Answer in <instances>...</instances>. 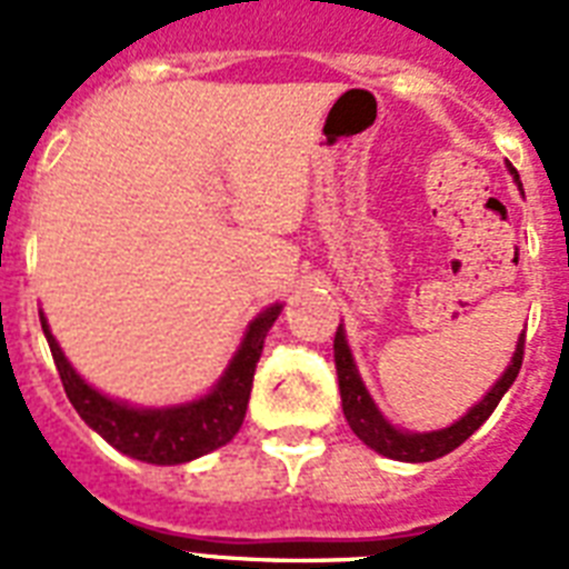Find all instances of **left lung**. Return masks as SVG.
<instances>
[{"label":"left lung","instance_id":"obj_1","mask_svg":"<svg viewBox=\"0 0 569 569\" xmlns=\"http://www.w3.org/2000/svg\"><path fill=\"white\" fill-rule=\"evenodd\" d=\"M513 180L520 182V173L513 171ZM522 189V186H520ZM522 355H526V330H522L520 342H517V351H513L511 366L505 369V375L496 380V387L487 392L481 401H478L472 410H469L460 422L449 425V428H442V431H431V433H407L398 431L392 425L378 413V407L366 392L363 380L357 375L355 357L348 351L346 333L342 328L337 330V339H333V357H337V375H339V392H342V410H346V419L351 425V431L360 437V440L375 449L383 458L392 460H407V463H425V460H437L442 455H449L455 451L463 440H469L472 433L487 422V416L493 413L496 405L502 401V396L508 392L517 375H520L522 366Z\"/></svg>","mask_w":569,"mask_h":569}]
</instances>
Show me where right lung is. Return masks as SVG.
Returning <instances> with one entry per match:
<instances>
[{
  "instance_id": "obj_1",
  "label": "right lung",
  "mask_w": 569,
  "mask_h": 569,
  "mask_svg": "<svg viewBox=\"0 0 569 569\" xmlns=\"http://www.w3.org/2000/svg\"><path fill=\"white\" fill-rule=\"evenodd\" d=\"M277 316H280V307H271L253 319L239 355L232 357L230 369L223 372V378L209 396L191 401V405L168 407V410H136V407L100 396L73 372V366L67 363L56 337L49 333L43 312H40V328L47 333L49 351H52V360H56V369L76 413L82 416L102 440L111 442L129 458L173 467V463H186V460L218 449L239 433L244 410H248L250 387H253V372H257L259 355H262V342H266L268 328L274 325Z\"/></svg>"
}]
</instances>
